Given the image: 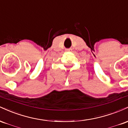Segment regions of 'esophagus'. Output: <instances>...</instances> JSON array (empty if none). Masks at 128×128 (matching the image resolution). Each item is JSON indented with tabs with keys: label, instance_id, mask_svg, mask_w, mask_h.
<instances>
[{
	"label": "esophagus",
	"instance_id": "34e87169",
	"mask_svg": "<svg viewBox=\"0 0 128 128\" xmlns=\"http://www.w3.org/2000/svg\"><path fill=\"white\" fill-rule=\"evenodd\" d=\"M67 51H68V50H67Z\"/></svg>",
	"mask_w": 128,
	"mask_h": 128
}]
</instances>
